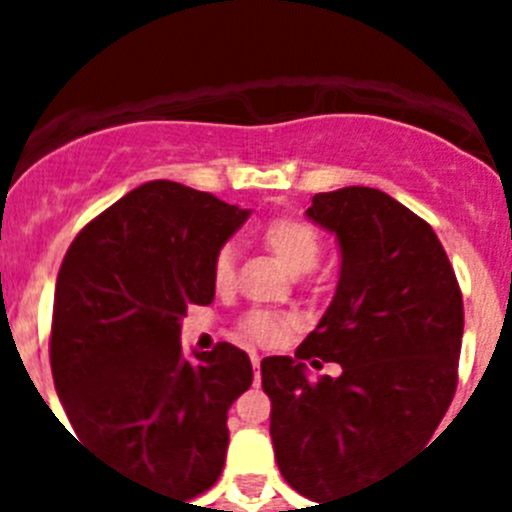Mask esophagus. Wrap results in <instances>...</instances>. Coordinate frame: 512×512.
Wrapping results in <instances>:
<instances>
[{"instance_id":"1","label":"esophagus","mask_w":512,"mask_h":512,"mask_svg":"<svg viewBox=\"0 0 512 512\" xmlns=\"http://www.w3.org/2000/svg\"><path fill=\"white\" fill-rule=\"evenodd\" d=\"M251 364H253V377H256V384H259V379H261V356L251 354Z\"/></svg>"}]
</instances>
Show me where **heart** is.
I'll list each match as a JSON object with an SVG mask.
<instances>
[{"label":"heart","instance_id":"obj_1","mask_svg":"<svg viewBox=\"0 0 512 512\" xmlns=\"http://www.w3.org/2000/svg\"><path fill=\"white\" fill-rule=\"evenodd\" d=\"M264 243L269 251L277 256L279 264L292 274H305L312 266L318 264L320 251H323V241L320 233L312 228L310 223L300 220V217H274L264 225ZM233 248L223 246L212 259V284L217 289H228L233 284ZM295 320L289 315H279V312L269 310H251L246 318L241 320V333L253 343H279L287 330L292 328Z\"/></svg>","mask_w":512,"mask_h":512}]
</instances>
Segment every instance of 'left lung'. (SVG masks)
I'll return each mask as SVG.
<instances>
[{
    "mask_svg": "<svg viewBox=\"0 0 512 512\" xmlns=\"http://www.w3.org/2000/svg\"><path fill=\"white\" fill-rule=\"evenodd\" d=\"M307 217L336 233L341 277L295 359L261 361V387L279 472L323 503L431 441L456 392L464 305L438 235L390 194L320 192ZM305 360H338L344 372L307 380Z\"/></svg>",
    "mask_w": 512,
    "mask_h": 512,
    "instance_id": "obj_1",
    "label": "left lung"
}]
</instances>
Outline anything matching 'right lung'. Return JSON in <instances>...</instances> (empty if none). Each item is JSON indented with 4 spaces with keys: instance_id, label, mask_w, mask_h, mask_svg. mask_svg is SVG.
Here are the masks:
<instances>
[{
    "instance_id": "add662e5",
    "label": "right lung",
    "mask_w": 512,
    "mask_h": 512,
    "mask_svg": "<svg viewBox=\"0 0 512 512\" xmlns=\"http://www.w3.org/2000/svg\"><path fill=\"white\" fill-rule=\"evenodd\" d=\"M248 215L210 192L146 182L76 235L58 271L51 369L76 436L176 500L217 482L228 408L253 382L233 343L194 359L179 343L187 307L215 297V253Z\"/></svg>"
}]
</instances>
